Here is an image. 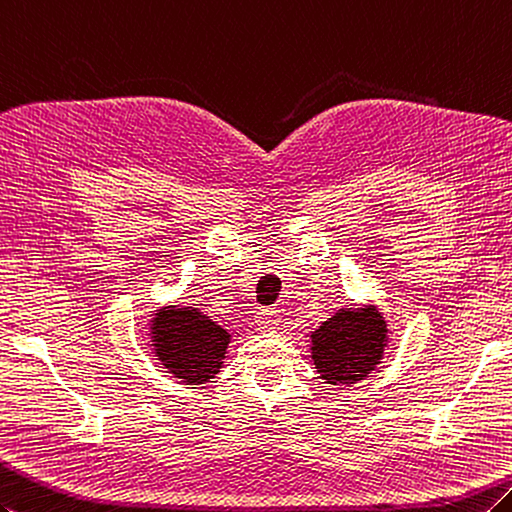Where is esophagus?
<instances>
[{
  "label": "esophagus",
  "mask_w": 512,
  "mask_h": 512,
  "mask_svg": "<svg viewBox=\"0 0 512 512\" xmlns=\"http://www.w3.org/2000/svg\"><path fill=\"white\" fill-rule=\"evenodd\" d=\"M255 320H257V327H259L261 331H272V329L279 327L281 316H279L275 310H261Z\"/></svg>",
  "instance_id": "obj_1"
}]
</instances>
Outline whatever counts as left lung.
Returning <instances> with one entry per match:
<instances>
[{"instance_id": "1", "label": "left lung", "mask_w": 512, "mask_h": 512, "mask_svg": "<svg viewBox=\"0 0 512 512\" xmlns=\"http://www.w3.org/2000/svg\"><path fill=\"white\" fill-rule=\"evenodd\" d=\"M390 325L375 303L344 305L310 334V355L329 386H353L382 364Z\"/></svg>"}]
</instances>
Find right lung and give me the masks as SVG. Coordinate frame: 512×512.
Returning a JSON list of instances; mask_svg holds the SVG:
<instances>
[{"mask_svg": "<svg viewBox=\"0 0 512 512\" xmlns=\"http://www.w3.org/2000/svg\"><path fill=\"white\" fill-rule=\"evenodd\" d=\"M231 338V331L200 307L165 303L148 320L154 360L187 386L207 384L220 373Z\"/></svg>", "mask_w": 512, "mask_h": 512, "instance_id": "add662e5", "label": "right lung"}]
</instances>
